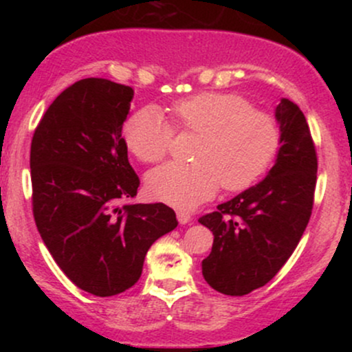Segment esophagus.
Instances as JSON below:
<instances>
[{"label":"esophagus","mask_w":352,"mask_h":352,"mask_svg":"<svg viewBox=\"0 0 352 352\" xmlns=\"http://www.w3.org/2000/svg\"><path fill=\"white\" fill-rule=\"evenodd\" d=\"M177 218H179L182 225H187L192 221V215H190L188 212H185V210H179V212H177Z\"/></svg>","instance_id":"esophagus-1"}]
</instances>
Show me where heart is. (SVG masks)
I'll use <instances>...</instances> for the list:
<instances>
[{
  "label": "heart",
  "instance_id": "obj_1",
  "mask_svg": "<svg viewBox=\"0 0 352 352\" xmlns=\"http://www.w3.org/2000/svg\"><path fill=\"white\" fill-rule=\"evenodd\" d=\"M172 124L159 109L135 111L124 124V142L140 162H160L173 144L175 129L200 134L197 162H168L153 168L145 187L153 199L190 208L208 200L220 185L228 192L248 188L268 170L281 145L280 122L232 92H200L175 100Z\"/></svg>",
  "mask_w": 352,
  "mask_h": 352
}]
</instances>
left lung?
I'll return each mask as SVG.
<instances>
[{"label":"left lung","mask_w":352,"mask_h":352,"mask_svg":"<svg viewBox=\"0 0 352 352\" xmlns=\"http://www.w3.org/2000/svg\"><path fill=\"white\" fill-rule=\"evenodd\" d=\"M281 147L263 182L200 217L213 232L201 273L217 292L243 296L261 288L288 261L308 225L318 155L301 109L281 99L276 112Z\"/></svg>","instance_id":"obj_1"}]
</instances>
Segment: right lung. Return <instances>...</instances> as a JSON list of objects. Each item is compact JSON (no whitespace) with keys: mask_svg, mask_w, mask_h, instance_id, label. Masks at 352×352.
Returning <instances> with one entry per match:
<instances>
[{"mask_svg":"<svg viewBox=\"0 0 352 352\" xmlns=\"http://www.w3.org/2000/svg\"><path fill=\"white\" fill-rule=\"evenodd\" d=\"M132 98L124 84L80 79L52 100L31 140L36 227L64 274L96 296L134 286L151 245L179 225L164 204H122L140 185L122 137Z\"/></svg>","mask_w":352,"mask_h":352,"instance_id":"obj_1","label":"right lung"}]
</instances>
